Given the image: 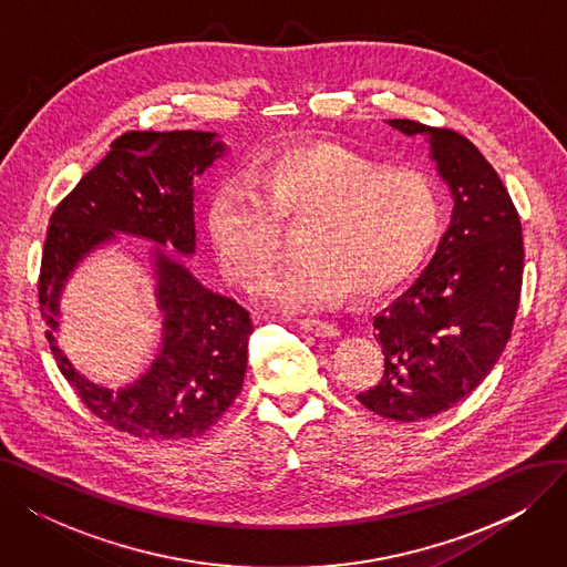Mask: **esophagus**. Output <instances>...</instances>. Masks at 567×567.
<instances>
[{"mask_svg":"<svg viewBox=\"0 0 567 567\" xmlns=\"http://www.w3.org/2000/svg\"><path fill=\"white\" fill-rule=\"evenodd\" d=\"M296 323H299L303 331H310L312 336H319V338H336L340 333L338 326L331 323V321H326V319L303 317V319H296Z\"/></svg>","mask_w":567,"mask_h":567,"instance_id":"34e87169","label":"esophagus"}]
</instances>
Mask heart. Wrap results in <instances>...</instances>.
I'll return each mask as SVG.
<instances>
[{"label":"heart","instance_id":"obj_1","mask_svg":"<svg viewBox=\"0 0 567 567\" xmlns=\"http://www.w3.org/2000/svg\"><path fill=\"white\" fill-rule=\"evenodd\" d=\"M296 225V252L261 291L278 306L310 308L351 291L374 299L419 268L443 229V195L419 169L336 142L280 148L231 176L208 202L206 227L225 276L250 287Z\"/></svg>","mask_w":567,"mask_h":567}]
</instances>
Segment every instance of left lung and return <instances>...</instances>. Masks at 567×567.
I'll return each instance as SVG.
<instances>
[{"label": "left lung", "instance_id": "8db88e82", "mask_svg": "<svg viewBox=\"0 0 567 567\" xmlns=\"http://www.w3.org/2000/svg\"><path fill=\"white\" fill-rule=\"evenodd\" d=\"M389 124L430 135L455 212L423 276L374 317L383 377L355 398L383 419L419 423L455 406L496 365L519 308L524 241L508 190L468 137L411 118Z\"/></svg>", "mask_w": 567, "mask_h": 567}]
</instances>
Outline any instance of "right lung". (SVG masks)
Returning a JSON list of instances; mask_svg holds the SVG:
<instances>
[{
    "mask_svg": "<svg viewBox=\"0 0 567 567\" xmlns=\"http://www.w3.org/2000/svg\"><path fill=\"white\" fill-rule=\"evenodd\" d=\"M214 133L128 131L56 204L41 257L39 303L59 372L82 404L110 427L148 441H182L212 430L244 385L250 312L206 289L188 268L156 250L163 351L140 381L107 391L75 372L54 344L59 291L73 266L114 231L195 252L193 176L225 146Z\"/></svg>",
    "mask_w": 567,
    "mask_h": 567,
    "instance_id": "1",
    "label": "right lung"
}]
</instances>
